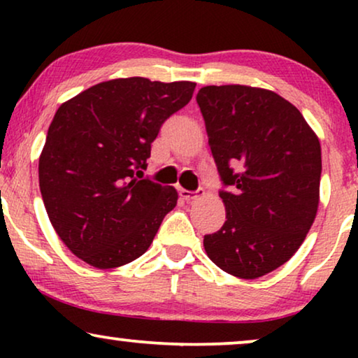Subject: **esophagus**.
<instances>
[{
    "label": "esophagus",
    "instance_id": "esophagus-1",
    "mask_svg": "<svg viewBox=\"0 0 358 358\" xmlns=\"http://www.w3.org/2000/svg\"><path fill=\"white\" fill-rule=\"evenodd\" d=\"M203 189H199V190H187V189H180L179 194L180 197H182L184 200H192L195 197H199V194H202Z\"/></svg>",
    "mask_w": 358,
    "mask_h": 358
}]
</instances>
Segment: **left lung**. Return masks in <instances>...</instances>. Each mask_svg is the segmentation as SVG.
<instances>
[{"label":"left lung","mask_w":358,"mask_h":358,"mask_svg":"<svg viewBox=\"0 0 358 358\" xmlns=\"http://www.w3.org/2000/svg\"><path fill=\"white\" fill-rule=\"evenodd\" d=\"M217 163L227 222L205 234L212 262L239 278L285 264L305 241L320 203L321 145L301 112L259 87L197 92Z\"/></svg>","instance_id":"left-lung-1"}]
</instances>
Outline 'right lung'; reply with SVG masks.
<instances>
[{
    "mask_svg": "<svg viewBox=\"0 0 358 358\" xmlns=\"http://www.w3.org/2000/svg\"><path fill=\"white\" fill-rule=\"evenodd\" d=\"M194 90L190 81L122 78L58 107L38 159V184L53 228L76 257L114 268L153 243L178 192L141 169L161 125Z\"/></svg>",
    "mask_w": 358,
    "mask_h": 358,
    "instance_id": "add662e5",
    "label": "right lung"
}]
</instances>
